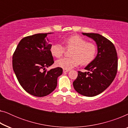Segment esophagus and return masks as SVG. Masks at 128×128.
Masks as SVG:
<instances>
[{"mask_svg": "<svg viewBox=\"0 0 128 128\" xmlns=\"http://www.w3.org/2000/svg\"><path fill=\"white\" fill-rule=\"evenodd\" d=\"M63 71H64V72H68L69 71V70H68V69H63Z\"/></svg>", "mask_w": 128, "mask_h": 128, "instance_id": "esophagus-1", "label": "esophagus"}]
</instances>
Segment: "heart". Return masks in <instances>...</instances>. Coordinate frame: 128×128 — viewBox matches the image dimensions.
<instances>
[{
	"label": "heart",
	"instance_id": "b5f03b06",
	"mask_svg": "<svg viewBox=\"0 0 128 128\" xmlns=\"http://www.w3.org/2000/svg\"><path fill=\"white\" fill-rule=\"evenodd\" d=\"M67 49H72L70 55L72 57L64 58L56 62V65L62 69L70 70L82 64L86 65L90 64L95 58L97 53V46L92 42L78 35L66 38L64 41ZM50 52L52 56L60 58L65 52V48L59 43L52 45Z\"/></svg>",
	"mask_w": 128,
	"mask_h": 128
}]
</instances>
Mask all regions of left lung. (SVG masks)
Wrapping results in <instances>:
<instances>
[{
    "mask_svg": "<svg viewBox=\"0 0 128 128\" xmlns=\"http://www.w3.org/2000/svg\"><path fill=\"white\" fill-rule=\"evenodd\" d=\"M82 34L96 41L98 53L85 68L88 72L78 71L73 84L79 94L94 97L104 92L114 80L118 70V57L114 45L107 38L96 33Z\"/></svg>",
    "mask_w": 128,
    "mask_h": 128,
    "instance_id": "8db88e82",
    "label": "left lung"
}]
</instances>
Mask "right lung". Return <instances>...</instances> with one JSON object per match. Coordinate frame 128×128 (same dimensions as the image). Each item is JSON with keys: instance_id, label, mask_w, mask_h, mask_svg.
Listing matches in <instances>:
<instances>
[{"instance_id": "add662e5", "label": "right lung", "mask_w": 128, "mask_h": 128, "mask_svg": "<svg viewBox=\"0 0 128 128\" xmlns=\"http://www.w3.org/2000/svg\"><path fill=\"white\" fill-rule=\"evenodd\" d=\"M48 34L50 32L23 38L13 55V69L19 83L26 92L36 97L51 93L63 72L59 67L45 70L54 63L50 52L52 45L46 38Z\"/></svg>"}]
</instances>
